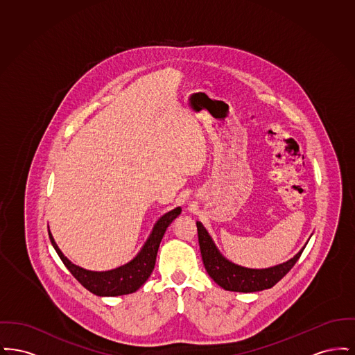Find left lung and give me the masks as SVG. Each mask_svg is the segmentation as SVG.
<instances>
[{
	"label": "left lung",
	"instance_id": "left-lung-1",
	"mask_svg": "<svg viewBox=\"0 0 355 355\" xmlns=\"http://www.w3.org/2000/svg\"><path fill=\"white\" fill-rule=\"evenodd\" d=\"M198 229V242L202 255L203 265L207 274L218 284L222 288L229 291H238V293H253L261 291L265 288H270L277 282H279L295 262L300 259L304 248L295 254L291 259L286 262L268 268V269H249L236 265L226 259L217 246L214 245L211 236L206 232L201 222H197Z\"/></svg>",
	"mask_w": 355,
	"mask_h": 355
}]
</instances>
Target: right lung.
I'll list each match as a JSON object with an SVG mask.
<instances>
[{
    "mask_svg": "<svg viewBox=\"0 0 355 355\" xmlns=\"http://www.w3.org/2000/svg\"><path fill=\"white\" fill-rule=\"evenodd\" d=\"M181 214V207H175L171 211L164 214L153 227L152 233L142 246L141 252L135 258L117 269L107 271L85 270L83 268L71 263L68 258L58 249L54 238L49 232L51 245L55 249L58 257L73 274V277L90 293L100 297H116L135 293L142 286L154 270L157 252L161 239L165 234L168 226Z\"/></svg>",
    "mask_w": 355,
    "mask_h": 355,
    "instance_id": "1",
    "label": "right lung"
}]
</instances>
